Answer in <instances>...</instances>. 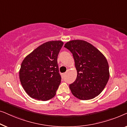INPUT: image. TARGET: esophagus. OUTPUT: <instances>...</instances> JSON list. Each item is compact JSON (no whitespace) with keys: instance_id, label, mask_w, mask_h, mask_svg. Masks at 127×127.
Listing matches in <instances>:
<instances>
[{"instance_id":"esophagus-1","label":"esophagus","mask_w":127,"mask_h":127,"mask_svg":"<svg viewBox=\"0 0 127 127\" xmlns=\"http://www.w3.org/2000/svg\"><path fill=\"white\" fill-rule=\"evenodd\" d=\"M65 75V73H64V74H62V76H63V77H64V75Z\"/></svg>"}]
</instances>
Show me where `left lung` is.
Returning <instances> with one entry per match:
<instances>
[{
    "label": "left lung",
    "mask_w": 127,
    "mask_h": 127,
    "mask_svg": "<svg viewBox=\"0 0 127 127\" xmlns=\"http://www.w3.org/2000/svg\"><path fill=\"white\" fill-rule=\"evenodd\" d=\"M64 47L72 53L77 71L76 79L69 85L75 97L89 100L98 95L109 78L106 59L95 46L83 40H72Z\"/></svg>",
    "instance_id": "1"
}]
</instances>
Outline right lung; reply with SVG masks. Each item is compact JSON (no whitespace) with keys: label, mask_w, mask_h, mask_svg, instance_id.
I'll use <instances>...</instances> for the list:
<instances>
[{"label":"right lung","mask_w":127,"mask_h":127,"mask_svg":"<svg viewBox=\"0 0 127 127\" xmlns=\"http://www.w3.org/2000/svg\"><path fill=\"white\" fill-rule=\"evenodd\" d=\"M63 42H45L28 55L21 64L19 79L30 97L47 101L56 95L61 82L58 56Z\"/></svg>","instance_id":"add662e5"}]
</instances>
